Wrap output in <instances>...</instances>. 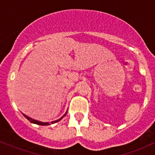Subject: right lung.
I'll return each instance as SVG.
<instances>
[{
    "mask_svg": "<svg viewBox=\"0 0 155 155\" xmlns=\"http://www.w3.org/2000/svg\"><path fill=\"white\" fill-rule=\"evenodd\" d=\"M23 115H24V116L26 118L28 119V120H29L30 122H31V123L36 124H39V125H48V124H49V123H48V122H39V121H37V120H33V119H31V118H30V117H27L26 115H25V114H23ZM63 117H64V116H63ZM62 118H63V117H62ZM62 118H60V120H57V121H54V122H51V124H52V123H54V122H58V121H60V120H61Z\"/></svg>",
    "mask_w": 155,
    "mask_h": 155,
    "instance_id": "obj_1",
    "label": "right lung"
}]
</instances>
